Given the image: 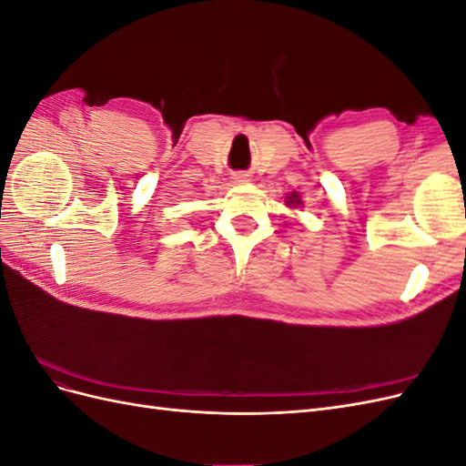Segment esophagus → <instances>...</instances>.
I'll use <instances>...</instances> for the list:
<instances>
[{"mask_svg":"<svg viewBox=\"0 0 466 466\" xmlns=\"http://www.w3.org/2000/svg\"><path fill=\"white\" fill-rule=\"evenodd\" d=\"M231 178H233V182H238V185H243V182L250 180V175L247 171H233Z\"/></svg>","mask_w":466,"mask_h":466,"instance_id":"1","label":"esophagus"}]
</instances>
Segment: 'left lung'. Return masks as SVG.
Returning <instances> with one entry per match:
<instances>
[{
  "label": "left lung",
  "instance_id": "left-lung-1",
  "mask_svg": "<svg viewBox=\"0 0 466 466\" xmlns=\"http://www.w3.org/2000/svg\"><path fill=\"white\" fill-rule=\"evenodd\" d=\"M286 204H288V206H293V204H301V200H299V196H298V192H293V194H289V196H288V200H286Z\"/></svg>",
  "mask_w": 466,
  "mask_h": 466
}]
</instances>
